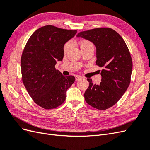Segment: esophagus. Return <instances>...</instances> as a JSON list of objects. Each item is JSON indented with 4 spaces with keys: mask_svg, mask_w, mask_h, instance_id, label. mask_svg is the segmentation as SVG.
Wrapping results in <instances>:
<instances>
[{
    "mask_svg": "<svg viewBox=\"0 0 150 150\" xmlns=\"http://www.w3.org/2000/svg\"><path fill=\"white\" fill-rule=\"evenodd\" d=\"M75 78H76V81H79L81 78V77L79 76H76Z\"/></svg>",
    "mask_w": 150,
    "mask_h": 150,
    "instance_id": "34e87169",
    "label": "esophagus"
}]
</instances>
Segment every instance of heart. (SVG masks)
Returning a JSON list of instances; mask_svg holds the SVG:
<instances>
[{
    "label": "heart",
    "instance_id": "obj_1",
    "mask_svg": "<svg viewBox=\"0 0 150 150\" xmlns=\"http://www.w3.org/2000/svg\"><path fill=\"white\" fill-rule=\"evenodd\" d=\"M70 46H71L70 42H67L64 46V51L65 52L67 51L68 50H69V49L70 48ZM79 46H80L81 48H82V47H84L89 46H93V44L91 42H90L88 40L83 39L79 42Z\"/></svg>",
    "mask_w": 150,
    "mask_h": 150
}]
</instances>
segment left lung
Masks as SVG:
<instances>
[{
	"mask_svg": "<svg viewBox=\"0 0 150 150\" xmlns=\"http://www.w3.org/2000/svg\"><path fill=\"white\" fill-rule=\"evenodd\" d=\"M82 37L96 47L97 66L103 67L100 84L88 78L89 88L84 99L90 106L105 110L114 106L126 92L131 82L133 62L128 46L121 36L111 28H99L80 32Z\"/></svg>",
	"mask_w": 150,
	"mask_h": 150,
	"instance_id": "1",
	"label": "left lung"
}]
</instances>
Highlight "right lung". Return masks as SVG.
I'll return each mask as SVG.
<instances>
[{"label":"right lung","mask_w":150,"mask_h":150,"mask_svg":"<svg viewBox=\"0 0 150 150\" xmlns=\"http://www.w3.org/2000/svg\"><path fill=\"white\" fill-rule=\"evenodd\" d=\"M48 25L31 35L22 54V80L34 103L46 110L64 102L66 92L74 83L73 76H62L56 70V61L64 56V45L76 34Z\"/></svg>","instance_id":"obj_1"}]
</instances>
